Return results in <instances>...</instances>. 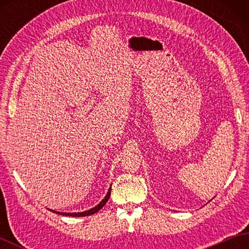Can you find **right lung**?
Returning a JSON list of instances; mask_svg holds the SVG:
<instances>
[{"instance_id":"1","label":"right lung","mask_w":249,"mask_h":249,"mask_svg":"<svg viewBox=\"0 0 249 249\" xmlns=\"http://www.w3.org/2000/svg\"><path fill=\"white\" fill-rule=\"evenodd\" d=\"M110 194H111V187L109 188L107 195H106V197L102 200V202H100L99 204H97L96 206H95V208L89 210V211H86V212H81V213H60V212H55V213L56 214H61V215H65V216H72V217H83V216H89V215L95 214L96 212H98V211L102 209L106 203H107V201L110 198Z\"/></svg>"}]
</instances>
